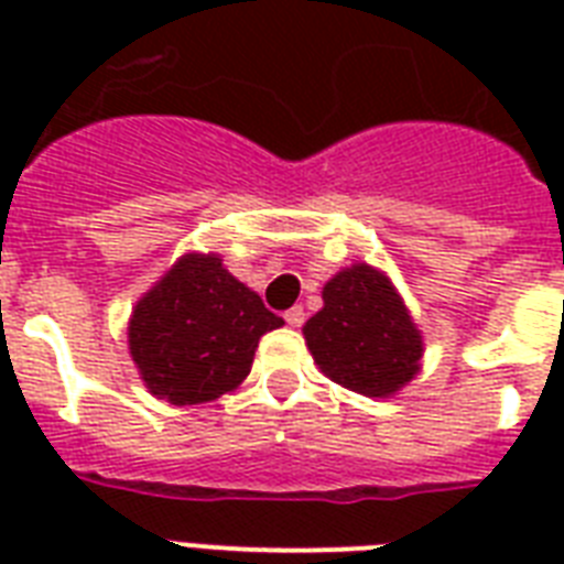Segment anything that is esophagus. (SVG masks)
Returning a JSON list of instances; mask_svg holds the SVG:
<instances>
[{
	"instance_id": "obj_1",
	"label": "esophagus",
	"mask_w": 564,
	"mask_h": 564,
	"mask_svg": "<svg viewBox=\"0 0 564 564\" xmlns=\"http://www.w3.org/2000/svg\"><path fill=\"white\" fill-rule=\"evenodd\" d=\"M283 318H286V325L290 327H301L304 325V318H307V313H304L301 304H295V307H290L286 313H283Z\"/></svg>"
}]
</instances>
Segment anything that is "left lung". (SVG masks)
<instances>
[{"label": "left lung", "instance_id": "obj_1", "mask_svg": "<svg viewBox=\"0 0 564 564\" xmlns=\"http://www.w3.org/2000/svg\"><path fill=\"white\" fill-rule=\"evenodd\" d=\"M325 307L304 325V339L330 380L369 398H386L410 383L421 360V334L371 265L357 263L327 281Z\"/></svg>", "mask_w": 564, "mask_h": 564}]
</instances>
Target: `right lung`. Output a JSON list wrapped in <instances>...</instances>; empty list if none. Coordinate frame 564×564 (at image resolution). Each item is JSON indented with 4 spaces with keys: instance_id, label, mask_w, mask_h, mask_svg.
<instances>
[{
    "instance_id": "1",
    "label": "right lung",
    "mask_w": 564,
    "mask_h": 564,
    "mask_svg": "<svg viewBox=\"0 0 564 564\" xmlns=\"http://www.w3.org/2000/svg\"><path fill=\"white\" fill-rule=\"evenodd\" d=\"M283 318L221 269L216 254L181 257L140 299L128 345L149 392L170 403H204L246 380L265 330Z\"/></svg>"
}]
</instances>
